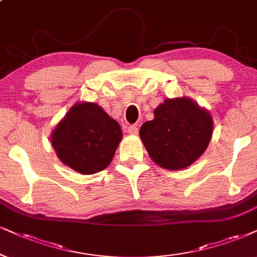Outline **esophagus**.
I'll list each match as a JSON object with an SVG mask.
<instances>
[{
    "mask_svg": "<svg viewBox=\"0 0 257 257\" xmlns=\"http://www.w3.org/2000/svg\"><path fill=\"white\" fill-rule=\"evenodd\" d=\"M126 132H128L129 134H133V135L138 134V132H139L138 125H135V124H131V125H128V126H126Z\"/></svg>",
    "mask_w": 257,
    "mask_h": 257,
    "instance_id": "1",
    "label": "esophagus"
}]
</instances>
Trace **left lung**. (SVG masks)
<instances>
[{"instance_id":"obj_1","label":"left lung","mask_w":257,"mask_h":257,"mask_svg":"<svg viewBox=\"0 0 257 257\" xmlns=\"http://www.w3.org/2000/svg\"><path fill=\"white\" fill-rule=\"evenodd\" d=\"M212 135V118L188 98L166 99L154 118L142 124L140 138L149 157L167 170H181L205 152Z\"/></svg>"}]
</instances>
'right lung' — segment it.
<instances>
[{
    "mask_svg": "<svg viewBox=\"0 0 257 257\" xmlns=\"http://www.w3.org/2000/svg\"><path fill=\"white\" fill-rule=\"evenodd\" d=\"M122 139L119 124L93 103L72 106L52 134L61 162L82 174L108 167Z\"/></svg>",
    "mask_w": 257,
    "mask_h": 257,
    "instance_id": "right-lung-1",
    "label": "right lung"
}]
</instances>
